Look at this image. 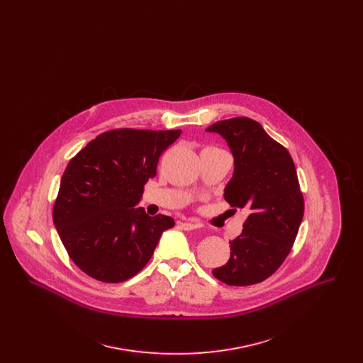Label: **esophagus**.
<instances>
[{"label":"esophagus","instance_id":"esophagus-1","mask_svg":"<svg viewBox=\"0 0 363 363\" xmlns=\"http://www.w3.org/2000/svg\"><path fill=\"white\" fill-rule=\"evenodd\" d=\"M181 227H182L185 231H191V230H196V228H199V225H193V223H188V222H185V223H181Z\"/></svg>","mask_w":363,"mask_h":363}]
</instances>
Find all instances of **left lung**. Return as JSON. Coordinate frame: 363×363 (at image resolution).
I'll list each match as a JSON object with an SVG mask.
<instances>
[{
    "label": "left lung",
    "mask_w": 363,
    "mask_h": 363,
    "mask_svg": "<svg viewBox=\"0 0 363 363\" xmlns=\"http://www.w3.org/2000/svg\"><path fill=\"white\" fill-rule=\"evenodd\" d=\"M206 130L225 138L234 156L225 201L249 211L241 235L230 241V259L212 274L230 286L256 284L287 257L303 218L293 157L259 122L246 117L218 121Z\"/></svg>",
    "instance_id": "8db88e82"
}]
</instances>
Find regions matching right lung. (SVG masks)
I'll use <instances>...</instances> for the list:
<instances>
[{
  "instance_id": "add662e5",
  "label": "right lung",
  "mask_w": 363,
  "mask_h": 363,
  "mask_svg": "<svg viewBox=\"0 0 363 363\" xmlns=\"http://www.w3.org/2000/svg\"><path fill=\"white\" fill-rule=\"evenodd\" d=\"M181 130L116 129L91 140L70 159L52 208V222L70 259L88 277L120 283L154 255L166 215L135 208L156 175L159 156Z\"/></svg>"
}]
</instances>
